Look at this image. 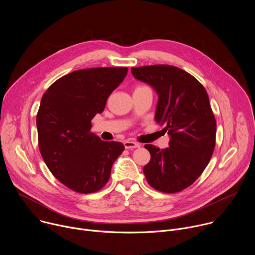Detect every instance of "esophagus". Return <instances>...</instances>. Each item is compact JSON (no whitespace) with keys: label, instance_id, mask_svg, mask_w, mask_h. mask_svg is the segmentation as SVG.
Listing matches in <instances>:
<instances>
[{"label":"esophagus","instance_id":"obj_1","mask_svg":"<svg viewBox=\"0 0 255 255\" xmlns=\"http://www.w3.org/2000/svg\"><path fill=\"white\" fill-rule=\"evenodd\" d=\"M124 146L126 149H133V148H138L140 147V144L135 142V141H131V140H127L124 142Z\"/></svg>","mask_w":255,"mask_h":255}]
</instances>
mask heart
<instances>
[{"mask_svg":"<svg viewBox=\"0 0 255 255\" xmlns=\"http://www.w3.org/2000/svg\"><path fill=\"white\" fill-rule=\"evenodd\" d=\"M140 88H146V87H144V86H141V87H138L137 89H140Z\"/></svg>","mask_w":255,"mask_h":255,"instance_id":"obj_1","label":"heart"}]
</instances>
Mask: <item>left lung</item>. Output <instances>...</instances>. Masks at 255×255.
Here are the masks:
<instances>
[{
	"label": "left lung",
	"mask_w": 255,
	"mask_h": 255,
	"mask_svg": "<svg viewBox=\"0 0 255 255\" xmlns=\"http://www.w3.org/2000/svg\"><path fill=\"white\" fill-rule=\"evenodd\" d=\"M131 72L156 92L154 119L169 136L165 149L145 145L151 155L145 177L159 192L183 191L202 174L215 148L216 120L208 94L193 76L172 65L132 67Z\"/></svg>",
	"instance_id": "1"
}]
</instances>
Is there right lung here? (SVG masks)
<instances>
[{
    "instance_id": "obj_1",
    "label": "right lung",
    "mask_w": 255,
    "mask_h": 255,
    "mask_svg": "<svg viewBox=\"0 0 255 255\" xmlns=\"http://www.w3.org/2000/svg\"><path fill=\"white\" fill-rule=\"evenodd\" d=\"M127 67L80 69L60 78L44 93L36 117L39 150L51 173L70 190L100 191L124 150L116 141L91 132L92 119L127 75Z\"/></svg>"
}]
</instances>
